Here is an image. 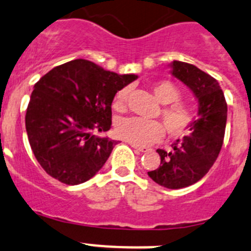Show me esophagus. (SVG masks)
Segmentation results:
<instances>
[{
    "instance_id": "1",
    "label": "esophagus",
    "mask_w": 251,
    "mask_h": 251,
    "mask_svg": "<svg viewBox=\"0 0 251 251\" xmlns=\"http://www.w3.org/2000/svg\"><path fill=\"white\" fill-rule=\"evenodd\" d=\"M131 148H134L135 150L140 151V152H146L148 151V148H145V146H139V145H135V144H130Z\"/></svg>"
}]
</instances>
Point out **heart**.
Segmentation results:
<instances>
[{
	"mask_svg": "<svg viewBox=\"0 0 251 251\" xmlns=\"http://www.w3.org/2000/svg\"><path fill=\"white\" fill-rule=\"evenodd\" d=\"M155 98L162 103L160 116L165 130L171 137H181L191 130L195 121L193 110L182 102H176L180 99L179 89L170 81H159L152 85ZM127 98V89L124 87L116 94L115 106L123 109ZM116 135L123 140L135 145H148L159 141L164 135V127L156 120H146L141 117H125L117 121Z\"/></svg>",
	"mask_w": 251,
	"mask_h": 251,
	"instance_id": "obj_1",
	"label": "heart"
}]
</instances>
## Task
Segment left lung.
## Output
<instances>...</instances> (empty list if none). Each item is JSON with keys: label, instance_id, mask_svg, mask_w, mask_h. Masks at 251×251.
<instances>
[{"label": "left lung", "instance_id": "1", "mask_svg": "<svg viewBox=\"0 0 251 251\" xmlns=\"http://www.w3.org/2000/svg\"><path fill=\"white\" fill-rule=\"evenodd\" d=\"M170 66L171 74L198 99L199 116L190 135L176 140L173 150L157 149L160 166L148 175L161 186L181 189L202 179L218 159L224 141L227 105L219 82L206 72L181 61H173Z\"/></svg>", "mask_w": 251, "mask_h": 251}]
</instances>
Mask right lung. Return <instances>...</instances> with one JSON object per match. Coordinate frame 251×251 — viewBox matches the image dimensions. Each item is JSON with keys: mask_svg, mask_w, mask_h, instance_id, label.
Here are the masks:
<instances>
[{"mask_svg": "<svg viewBox=\"0 0 251 251\" xmlns=\"http://www.w3.org/2000/svg\"><path fill=\"white\" fill-rule=\"evenodd\" d=\"M136 78L78 58L53 67L35 83L26 131L33 155L50 176L78 185L98 174L117 141L94 132L111 128L115 95Z\"/></svg>", "mask_w": 251, "mask_h": 251, "instance_id": "right-lung-1", "label": "right lung"}]
</instances>
